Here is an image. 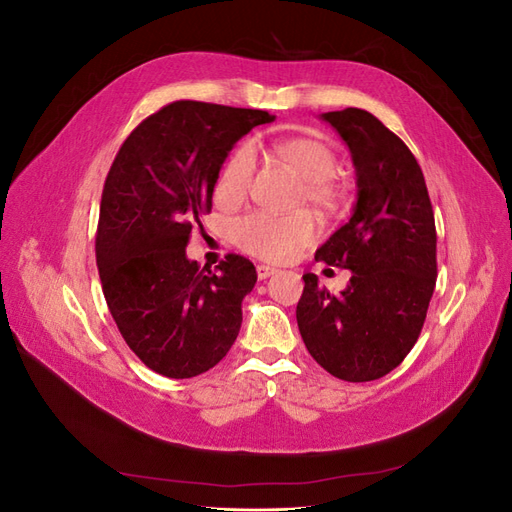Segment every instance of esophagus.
<instances>
[{
    "instance_id": "esophagus-1",
    "label": "esophagus",
    "mask_w": 512,
    "mask_h": 512,
    "mask_svg": "<svg viewBox=\"0 0 512 512\" xmlns=\"http://www.w3.org/2000/svg\"><path fill=\"white\" fill-rule=\"evenodd\" d=\"M275 273H277V269H275V267H269V265H258V267H256L258 280H267V277H271V275H275Z\"/></svg>"
}]
</instances>
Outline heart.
Listing matches in <instances>:
<instances>
[{
	"label": "heart",
	"mask_w": 512,
	"mask_h": 512,
	"mask_svg": "<svg viewBox=\"0 0 512 512\" xmlns=\"http://www.w3.org/2000/svg\"><path fill=\"white\" fill-rule=\"evenodd\" d=\"M273 156L288 164L305 179L299 200L314 205L324 215H337L344 205V188L335 179L339 158L331 145L316 138H288L273 145ZM258 170L254 143L232 149L218 181L222 203L235 207L250 196ZM320 235V222L309 211L290 215L250 213L232 226V239L243 252L262 260H288Z\"/></svg>",
	"instance_id": "heart-1"
}]
</instances>
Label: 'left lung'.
<instances>
[{
	"label": "left lung",
	"mask_w": 512,
	"mask_h": 512,
	"mask_svg": "<svg viewBox=\"0 0 512 512\" xmlns=\"http://www.w3.org/2000/svg\"><path fill=\"white\" fill-rule=\"evenodd\" d=\"M344 138L356 170L352 218L316 252L350 269L331 294L303 275L297 322L305 348L331 376L378 380L406 359L421 335L436 288V222L423 170L412 151L363 108L324 113Z\"/></svg>",
	"instance_id": "8db88e82"
}]
</instances>
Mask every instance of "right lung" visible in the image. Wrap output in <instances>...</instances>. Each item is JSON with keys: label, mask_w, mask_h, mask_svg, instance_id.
Returning <instances> with one entry per match:
<instances>
[{"label": "right lung", "mask_w": 512, "mask_h": 512, "mask_svg": "<svg viewBox=\"0 0 512 512\" xmlns=\"http://www.w3.org/2000/svg\"><path fill=\"white\" fill-rule=\"evenodd\" d=\"M273 119L256 108L166 104L130 132L108 170L96 232L102 292L121 337L156 374L194 378L235 344L254 265L228 254L200 271L185 245L211 211L232 145Z\"/></svg>", "instance_id": "1"}]
</instances>
